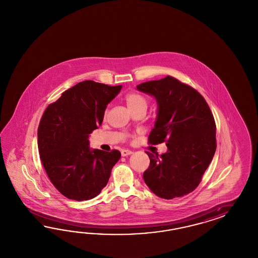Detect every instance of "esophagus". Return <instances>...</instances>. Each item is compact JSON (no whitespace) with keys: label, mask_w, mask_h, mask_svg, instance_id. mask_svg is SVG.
Masks as SVG:
<instances>
[{"label":"esophagus","mask_w":258,"mask_h":258,"mask_svg":"<svg viewBox=\"0 0 258 258\" xmlns=\"http://www.w3.org/2000/svg\"><path fill=\"white\" fill-rule=\"evenodd\" d=\"M121 154H122V156L123 157L128 156V155L133 154V151H131V150H128V149H123V150L121 151Z\"/></svg>","instance_id":"1"}]
</instances>
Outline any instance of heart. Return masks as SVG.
<instances>
[{"label": "heart", "mask_w": 258, "mask_h": 258, "mask_svg": "<svg viewBox=\"0 0 258 258\" xmlns=\"http://www.w3.org/2000/svg\"><path fill=\"white\" fill-rule=\"evenodd\" d=\"M125 104L130 110L139 109V108H148V99L139 93H130L125 97Z\"/></svg>", "instance_id": "heart-1"}]
</instances>
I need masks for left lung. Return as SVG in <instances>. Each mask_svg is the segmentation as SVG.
I'll list each match as a JSON object with an SVG mask.
<instances>
[{"instance_id":"left-lung-1","label":"left lung","mask_w":258,"mask_h":258,"mask_svg":"<svg viewBox=\"0 0 258 258\" xmlns=\"http://www.w3.org/2000/svg\"><path fill=\"white\" fill-rule=\"evenodd\" d=\"M137 90L158 104L156 122L149 142H166L167 151H147L149 167L144 180L155 195L171 200L187 195L200 184L215 155L216 123L203 95L172 77L144 82Z\"/></svg>"}]
</instances>
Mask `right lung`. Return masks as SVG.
Segmentation results:
<instances>
[{
  "instance_id": "1",
  "label": "right lung",
  "mask_w": 258,
  "mask_h": 258,
  "mask_svg": "<svg viewBox=\"0 0 258 258\" xmlns=\"http://www.w3.org/2000/svg\"><path fill=\"white\" fill-rule=\"evenodd\" d=\"M121 89L93 80L79 82L50 104L40 119L41 163L54 186L70 200L88 201L99 195L121 157L116 149H90L88 139L101 125L107 105Z\"/></svg>"
}]
</instances>
